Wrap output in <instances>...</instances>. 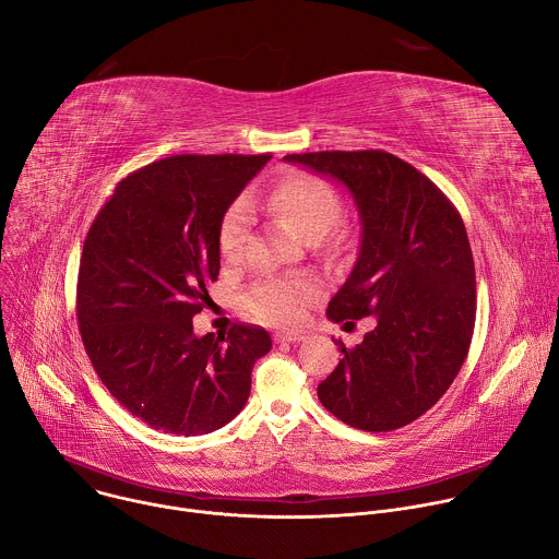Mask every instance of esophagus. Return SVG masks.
I'll return each mask as SVG.
<instances>
[{"label": "esophagus", "mask_w": 559, "mask_h": 559, "mask_svg": "<svg viewBox=\"0 0 559 559\" xmlns=\"http://www.w3.org/2000/svg\"><path fill=\"white\" fill-rule=\"evenodd\" d=\"M274 341L276 343H300V341H305V334L302 332H276Z\"/></svg>", "instance_id": "1"}]
</instances>
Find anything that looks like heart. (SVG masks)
Segmentation results:
<instances>
[{
	"mask_svg": "<svg viewBox=\"0 0 559 559\" xmlns=\"http://www.w3.org/2000/svg\"><path fill=\"white\" fill-rule=\"evenodd\" d=\"M254 205H261L276 221L289 227L296 236L313 241L323 236L341 212L336 190L313 175H289L278 181L270 194ZM250 212L248 203L238 199L218 225V250L225 261H238L246 248ZM316 296V285L307 278H267L257 283L243 296L246 311L257 321L272 325L298 323L307 305Z\"/></svg>",
	"mask_w": 559,
	"mask_h": 559,
	"instance_id": "obj_1",
	"label": "heart"
}]
</instances>
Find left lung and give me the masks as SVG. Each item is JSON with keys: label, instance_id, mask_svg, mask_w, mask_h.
Listing matches in <instances>:
<instances>
[{"label": "left lung", "instance_id": "1", "mask_svg": "<svg viewBox=\"0 0 559 559\" xmlns=\"http://www.w3.org/2000/svg\"><path fill=\"white\" fill-rule=\"evenodd\" d=\"M345 183L362 238L358 261L330 300L334 323L376 316V328L318 384V401L362 431L401 429L455 380L473 338L475 267L464 221L444 192L384 150L287 154Z\"/></svg>", "mask_w": 559, "mask_h": 559}]
</instances>
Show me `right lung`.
Returning <instances> with one entry per match:
<instances>
[{
	"label": "right lung",
	"instance_id": "obj_1",
	"mask_svg": "<svg viewBox=\"0 0 559 559\" xmlns=\"http://www.w3.org/2000/svg\"><path fill=\"white\" fill-rule=\"evenodd\" d=\"M272 154H175L121 179L95 216L76 278L86 354L132 416L175 436L227 425L248 403L263 328L192 332L221 270L218 225Z\"/></svg>",
	"mask_w": 559,
	"mask_h": 559
}]
</instances>
